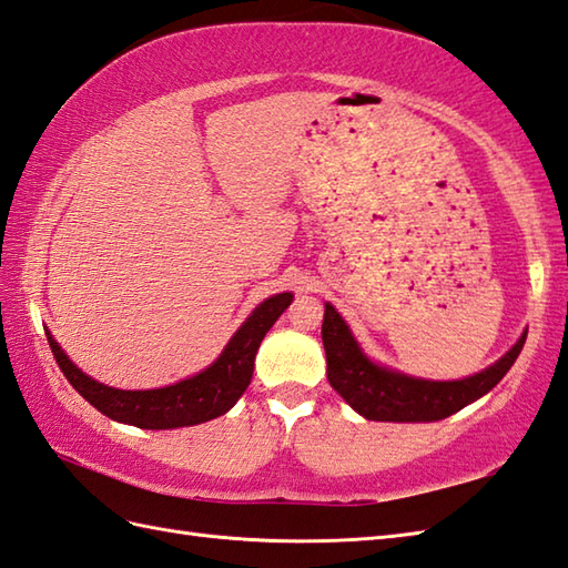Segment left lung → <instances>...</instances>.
<instances>
[{
  "label": "left lung",
  "mask_w": 568,
  "mask_h": 568,
  "mask_svg": "<svg viewBox=\"0 0 568 568\" xmlns=\"http://www.w3.org/2000/svg\"><path fill=\"white\" fill-rule=\"evenodd\" d=\"M527 329L496 364L458 381H427L376 364L332 303H324L322 344L332 388L361 417L376 422H437L490 393L520 356Z\"/></svg>",
  "instance_id": "1"
}]
</instances>
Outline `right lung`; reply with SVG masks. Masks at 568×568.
I'll return each mask as SVG.
<instances>
[{
    "label": "right lung",
    "instance_id": "1",
    "mask_svg": "<svg viewBox=\"0 0 568 568\" xmlns=\"http://www.w3.org/2000/svg\"><path fill=\"white\" fill-rule=\"evenodd\" d=\"M291 303L293 293H277L263 300L207 368L165 388L151 390H119L94 381L72 364L51 332H45V336L63 376L102 415L141 429H178L202 425L236 405L251 383L253 361L265 332Z\"/></svg>",
    "mask_w": 568,
    "mask_h": 568
}]
</instances>
